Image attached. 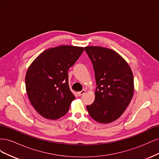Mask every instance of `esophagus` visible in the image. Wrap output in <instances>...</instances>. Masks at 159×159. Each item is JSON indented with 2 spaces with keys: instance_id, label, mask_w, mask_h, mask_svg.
Segmentation results:
<instances>
[{
  "instance_id": "34e87169",
  "label": "esophagus",
  "mask_w": 159,
  "mask_h": 159,
  "mask_svg": "<svg viewBox=\"0 0 159 159\" xmlns=\"http://www.w3.org/2000/svg\"><path fill=\"white\" fill-rule=\"evenodd\" d=\"M85 93V90H82L81 91H79V92H77V94H78V96H81V95H84Z\"/></svg>"
}]
</instances>
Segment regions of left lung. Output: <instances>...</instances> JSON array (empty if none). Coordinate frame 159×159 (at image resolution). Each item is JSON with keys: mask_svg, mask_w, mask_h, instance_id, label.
<instances>
[{"mask_svg": "<svg viewBox=\"0 0 159 159\" xmlns=\"http://www.w3.org/2000/svg\"><path fill=\"white\" fill-rule=\"evenodd\" d=\"M93 63L97 88L94 102L87 105L91 118L100 123H109L119 118L134 93L132 70L115 51L102 46H86Z\"/></svg>", "mask_w": 159, "mask_h": 159, "instance_id": "1", "label": "left lung"}]
</instances>
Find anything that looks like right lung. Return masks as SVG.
Segmentation results:
<instances>
[{"mask_svg":"<svg viewBox=\"0 0 159 159\" xmlns=\"http://www.w3.org/2000/svg\"><path fill=\"white\" fill-rule=\"evenodd\" d=\"M84 50L83 47L60 46L38 56L28 68L26 90L36 111L55 120L65 115L75 99L68 85V70Z\"/></svg>","mask_w":159,"mask_h":159,"instance_id":"right-lung-1","label":"right lung"}]
</instances>
